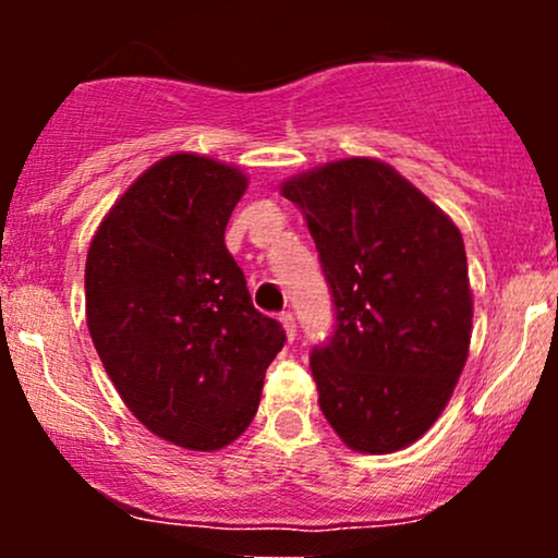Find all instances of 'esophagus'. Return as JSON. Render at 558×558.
<instances>
[{
	"label": "esophagus",
	"mask_w": 558,
	"mask_h": 558,
	"mask_svg": "<svg viewBox=\"0 0 558 558\" xmlns=\"http://www.w3.org/2000/svg\"><path fill=\"white\" fill-rule=\"evenodd\" d=\"M280 325H283L288 341H293V338H296V319H293L291 312H283V315H280Z\"/></svg>",
	"instance_id": "obj_1"
}]
</instances>
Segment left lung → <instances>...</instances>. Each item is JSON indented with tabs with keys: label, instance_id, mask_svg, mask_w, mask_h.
Segmentation results:
<instances>
[{
	"label": "left lung",
	"instance_id": "8db88e82",
	"mask_svg": "<svg viewBox=\"0 0 558 558\" xmlns=\"http://www.w3.org/2000/svg\"><path fill=\"white\" fill-rule=\"evenodd\" d=\"M336 304L310 356L319 409L345 446L390 453L440 417L472 338L459 228L390 165L349 157L288 178Z\"/></svg>",
	"mask_w": 558,
	"mask_h": 558
}]
</instances>
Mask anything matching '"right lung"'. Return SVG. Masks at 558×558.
<instances>
[{
  "instance_id": "1",
  "label": "right lung",
  "mask_w": 558,
  "mask_h": 558,
  "mask_svg": "<svg viewBox=\"0 0 558 558\" xmlns=\"http://www.w3.org/2000/svg\"><path fill=\"white\" fill-rule=\"evenodd\" d=\"M246 185L233 165L178 151L131 183L88 246L96 354L133 417L191 451H217L252 425L286 343L226 248Z\"/></svg>"
}]
</instances>
